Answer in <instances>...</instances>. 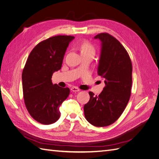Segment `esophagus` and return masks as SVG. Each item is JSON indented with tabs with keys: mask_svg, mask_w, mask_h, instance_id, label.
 Wrapping results in <instances>:
<instances>
[{
	"mask_svg": "<svg viewBox=\"0 0 159 159\" xmlns=\"http://www.w3.org/2000/svg\"><path fill=\"white\" fill-rule=\"evenodd\" d=\"M71 90L72 91H74V92H75V91H80V89L78 87H75V86H73V87L71 88Z\"/></svg>",
	"mask_w": 159,
	"mask_h": 159,
	"instance_id": "1",
	"label": "esophagus"
}]
</instances>
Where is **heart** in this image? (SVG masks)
<instances>
[{
    "instance_id": "obj_1",
    "label": "heart",
    "mask_w": 159,
    "mask_h": 159,
    "mask_svg": "<svg viewBox=\"0 0 159 159\" xmlns=\"http://www.w3.org/2000/svg\"><path fill=\"white\" fill-rule=\"evenodd\" d=\"M80 49L81 54H86V53L93 52L95 53V48L88 41H84L80 45Z\"/></svg>"
}]
</instances>
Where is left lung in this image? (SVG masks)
Returning a JSON list of instances; mask_svg holds the SVG:
<instances>
[{
  "instance_id": "left-lung-1",
  "label": "left lung",
  "mask_w": 159,
  "mask_h": 159,
  "mask_svg": "<svg viewBox=\"0 0 159 159\" xmlns=\"http://www.w3.org/2000/svg\"><path fill=\"white\" fill-rule=\"evenodd\" d=\"M95 38L102 41L98 74L105 80V86L99 95L89 91L84 115L92 125L106 127L117 121L129 102L133 67L128 52L115 37L103 32Z\"/></svg>"
}]
</instances>
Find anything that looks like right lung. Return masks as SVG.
Listing matches in <instances>:
<instances>
[{
	"instance_id": "obj_1",
	"label": "right lung",
	"mask_w": 159,
	"mask_h": 159,
	"mask_svg": "<svg viewBox=\"0 0 159 159\" xmlns=\"http://www.w3.org/2000/svg\"><path fill=\"white\" fill-rule=\"evenodd\" d=\"M73 36L58 35L40 42L28 57L22 71L23 97L30 116L50 125L60 117V107L70 90L53 84V73L61 69L64 56Z\"/></svg>"
}]
</instances>
